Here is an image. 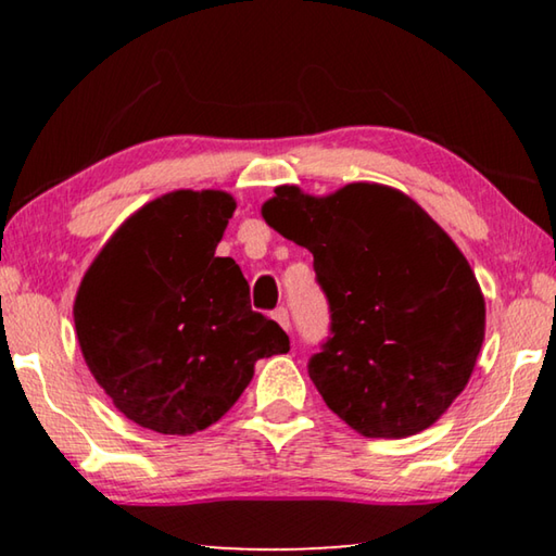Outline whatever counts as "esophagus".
I'll list each match as a JSON object with an SVG mask.
<instances>
[{"instance_id": "obj_1", "label": "esophagus", "mask_w": 556, "mask_h": 556, "mask_svg": "<svg viewBox=\"0 0 556 556\" xmlns=\"http://www.w3.org/2000/svg\"><path fill=\"white\" fill-rule=\"evenodd\" d=\"M271 318H275V321L285 328V331H289V312L285 306H277L275 312H271Z\"/></svg>"}]
</instances>
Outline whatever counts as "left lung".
<instances>
[{"instance_id": "left-lung-1", "label": "left lung", "mask_w": 556, "mask_h": 556, "mask_svg": "<svg viewBox=\"0 0 556 556\" xmlns=\"http://www.w3.org/2000/svg\"><path fill=\"white\" fill-rule=\"evenodd\" d=\"M265 220L314 255L328 301L308 378L363 437L427 429L464 392L481 353L485 301L454 240L407 195L351 184L326 199L279 186Z\"/></svg>"}]
</instances>
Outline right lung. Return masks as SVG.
<instances>
[{
    "label": "right lung",
    "mask_w": 556,
    "mask_h": 556,
    "mask_svg": "<svg viewBox=\"0 0 556 556\" xmlns=\"http://www.w3.org/2000/svg\"><path fill=\"white\" fill-rule=\"evenodd\" d=\"M235 201L174 191L112 235L73 306L90 372L115 407L159 434L218 421L248 388L260 357L289 351L277 321L252 312L230 257H215Z\"/></svg>",
    "instance_id": "1"
}]
</instances>
